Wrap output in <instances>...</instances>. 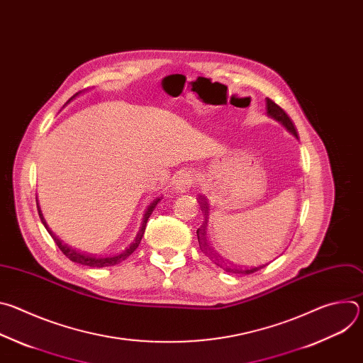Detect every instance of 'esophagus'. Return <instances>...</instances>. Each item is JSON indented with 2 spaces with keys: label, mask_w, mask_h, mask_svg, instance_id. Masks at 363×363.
Segmentation results:
<instances>
[{
  "label": "esophagus",
  "mask_w": 363,
  "mask_h": 363,
  "mask_svg": "<svg viewBox=\"0 0 363 363\" xmlns=\"http://www.w3.org/2000/svg\"><path fill=\"white\" fill-rule=\"evenodd\" d=\"M191 174L189 172H181L179 175H177L175 177V179H174V182H172V188H174V191L175 192H179V194H182V192H186V189L191 186Z\"/></svg>",
  "instance_id": "1"
}]
</instances>
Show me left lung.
<instances>
[{"mask_svg":"<svg viewBox=\"0 0 363 363\" xmlns=\"http://www.w3.org/2000/svg\"><path fill=\"white\" fill-rule=\"evenodd\" d=\"M266 101H267V115L272 118V119H274V121H277L279 123H281L293 136H296V138H298L297 136V130H296V128H294V125H293V122H291V119L287 116V113L280 108V106H277L276 103L272 100V99H266ZM199 205H201V211L203 213V218H205V221H203V224L201 225V228H198L196 230V235H198V242H199V248L208 255L211 260L214 262V264H217L218 267H221L224 272H227V273H234V274H251V273H254V272H258L260 269H263L264 267V264L263 266H258V267H252V269H240V267H233V266H228L224 260H221V258L218 257V255H216L213 251H211V248L208 247V242H206V231H205V228H206V224H208V214H210V206H208V203H206V201L203 199V198H201V202H199Z\"/></svg>","mask_w":363,"mask_h":363,"instance_id":"obj_1","label":"left lung"}]
</instances>
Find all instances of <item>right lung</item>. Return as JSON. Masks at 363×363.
Returning <instances> with one entry per match:
<instances>
[{
  "mask_svg": "<svg viewBox=\"0 0 363 363\" xmlns=\"http://www.w3.org/2000/svg\"><path fill=\"white\" fill-rule=\"evenodd\" d=\"M82 91H79V93H76L67 103H70L72 100H74L79 94H80ZM66 103V105H67ZM161 201V198H155L149 205H147V208H146V211H145V214H143V218H142V224H140V228H139V231H138V234H136V237H135V240L132 241V244L130 245H128L125 250H122V251H119V252H116V254H112V255H105V257H94V255H89V254H83V252H80V251H76V250H73L72 247H69L67 244H65L59 237H56L55 234H53V231H51L50 228H48V225H47V223H45V220H44V217H43V213H41V208H40V205H38V199H37V210H38V216H40V220H41V223H43V225L45 227V230L48 231V234L53 237V240L56 241V244L59 245V248L62 250V252L67 257V258H70L72 262H74V263H77V264H83V266H87V267H111V266H115V264H119V263H122L123 260H126V258L138 248V245L140 244V240H142V237H143V234H145V228H146V223H147V218L150 217V214H152V211H153V208L155 206H157V203Z\"/></svg>",
  "mask_w": 363,
  "mask_h": 363,
  "instance_id": "obj_1",
  "label": "right lung"
}]
</instances>
